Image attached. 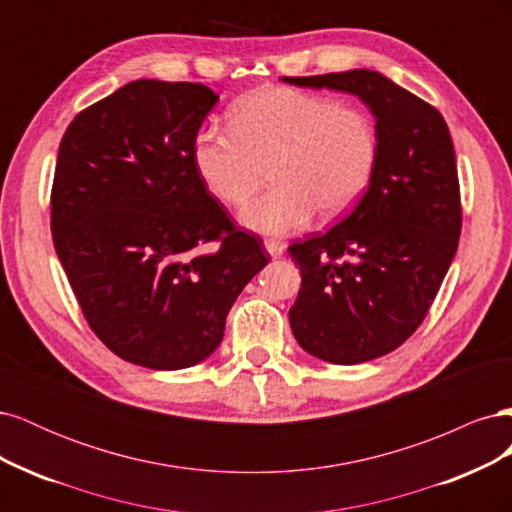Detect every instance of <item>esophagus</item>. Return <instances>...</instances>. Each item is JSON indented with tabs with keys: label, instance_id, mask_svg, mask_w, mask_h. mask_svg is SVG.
Masks as SVG:
<instances>
[{
	"label": "esophagus",
	"instance_id": "esophagus-1",
	"mask_svg": "<svg viewBox=\"0 0 512 512\" xmlns=\"http://www.w3.org/2000/svg\"><path fill=\"white\" fill-rule=\"evenodd\" d=\"M265 247H267V252H269L273 258L282 256V254L286 252V243H284L282 239H267V241H265Z\"/></svg>",
	"mask_w": 512,
	"mask_h": 512
}]
</instances>
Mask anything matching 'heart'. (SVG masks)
Here are the masks:
<instances>
[{
    "mask_svg": "<svg viewBox=\"0 0 512 512\" xmlns=\"http://www.w3.org/2000/svg\"><path fill=\"white\" fill-rule=\"evenodd\" d=\"M380 141L363 108L292 87L247 96L230 128L207 126L192 145L205 188L228 207H243L265 179L273 185L243 211V222L284 235L314 218L350 211L376 175Z\"/></svg>",
    "mask_w": 512,
    "mask_h": 512,
    "instance_id": "heart-1",
    "label": "heart"
}]
</instances>
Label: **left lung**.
<instances>
[{
    "label": "left lung",
    "mask_w": 512,
    "mask_h": 512,
    "mask_svg": "<svg viewBox=\"0 0 512 512\" xmlns=\"http://www.w3.org/2000/svg\"><path fill=\"white\" fill-rule=\"evenodd\" d=\"M359 96L380 158L367 192L327 232L288 245L301 269L288 318L303 350L335 365L378 359L421 327L461 235V194L442 115L374 70L284 76Z\"/></svg>",
    "instance_id": "1"
}]
</instances>
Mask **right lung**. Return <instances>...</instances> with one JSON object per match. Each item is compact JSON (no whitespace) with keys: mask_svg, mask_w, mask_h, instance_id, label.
Returning <instances> with one entry per match:
<instances>
[{"mask_svg":"<svg viewBox=\"0 0 512 512\" xmlns=\"http://www.w3.org/2000/svg\"><path fill=\"white\" fill-rule=\"evenodd\" d=\"M218 98L203 83L134 81L87 106L61 138L55 252L91 331L134 365L207 359L271 258L196 173L194 138Z\"/></svg>","mask_w":512,"mask_h":512,"instance_id":"add662e5","label":"right lung"}]
</instances>
